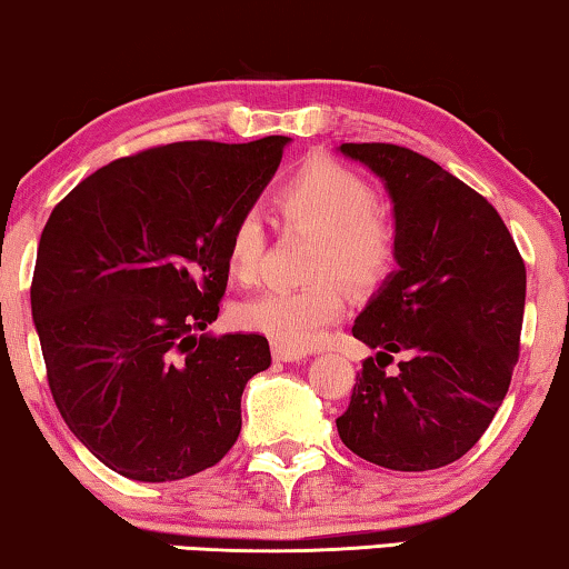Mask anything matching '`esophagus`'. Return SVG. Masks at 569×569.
<instances>
[{"label": "esophagus", "mask_w": 569, "mask_h": 569, "mask_svg": "<svg viewBox=\"0 0 569 569\" xmlns=\"http://www.w3.org/2000/svg\"><path fill=\"white\" fill-rule=\"evenodd\" d=\"M273 358L278 363H293V361H303L307 353L303 350H291V348H283V346H276L273 348Z\"/></svg>", "instance_id": "1"}]
</instances>
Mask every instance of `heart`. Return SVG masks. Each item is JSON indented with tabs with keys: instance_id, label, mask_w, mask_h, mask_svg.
Segmentation results:
<instances>
[{
	"instance_id": "b5f03b06",
	"label": "heart",
	"mask_w": 569,
	"mask_h": 569,
	"mask_svg": "<svg viewBox=\"0 0 569 569\" xmlns=\"http://www.w3.org/2000/svg\"><path fill=\"white\" fill-rule=\"evenodd\" d=\"M273 206L286 227L317 234L309 262L315 283L254 296L239 307L237 319L244 330L262 332L276 346L307 350L346 315L348 293L338 278L356 291H373L387 281L397 262V231L376 206L371 182L330 157L303 162L278 186ZM262 252L266 227L260 213H237L223 244L229 276L239 283H252Z\"/></svg>"
}]
</instances>
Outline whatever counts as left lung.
Returning a JSON list of instances; mask_svg holds the SVG:
<instances>
[{
	"label": "left lung",
	"instance_id": "left-lung-1",
	"mask_svg": "<svg viewBox=\"0 0 569 569\" xmlns=\"http://www.w3.org/2000/svg\"><path fill=\"white\" fill-rule=\"evenodd\" d=\"M395 203L397 266L358 315L376 348L338 433L395 471L446 467L475 446L508 395L521 350L526 266L500 213L433 159L397 143H342ZM395 352L406 361L386 373Z\"/></svg>",
	"mask_w": 569,
	"mask_h": 569
}]
</instances>
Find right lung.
Instances as JSON below:
<instances>
[{
    "label": "right lung",
    "mask_w": 569,
    "mask_h": 569,
    "mask_svg": "<svg viewBox=\"0 0 569 569\" xmlns=\"http://www.w3.org/2000/svg\"><path fill=\"white\" fill-rule=\"evenodd\" d=\"M288 136L178 141L121 157L48 216L30 307L71 433L118 475L172 482L219 463L242 391L270 366L262 335H221L229 223L250 211Z\"/></svg>",
    "instance_id": "1"
}]
</instances>
